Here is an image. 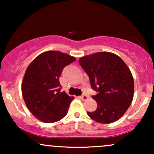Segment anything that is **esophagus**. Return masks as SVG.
<instances>
[{
    "instance_id": "esophagus-1",
    "label": "esophagus",
    "mask_w": 154,
    "mask_h": 154,
    "mask_svg": "<svg viewBox=\"0 0 154 154\" xmlns=\"http://www.w3.org/2000/svg\"><path fill=\"white\" fill-rule=\"evenodd\" d=\"M80 98H81V99L82 100H86L88 99V95H82L80 96Z\"/></svg>"
}]
</instances>
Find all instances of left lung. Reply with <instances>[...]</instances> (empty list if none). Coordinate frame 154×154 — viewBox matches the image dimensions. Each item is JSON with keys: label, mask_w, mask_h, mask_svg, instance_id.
<instances>
[{"label": "left lung", "mask_w": 154, "mask_h": 154, "mask_svg": "<svg viewBox=\"0 0 154 154\" xmlns=\"http://www.w3.org/2000/svg\"><path fill=\"white\" fill-rule=\"evenodd\" d=\"M79 63L96 91L97 109L88 115L97 122L109 124L124 115L132 101L134 80L127 64L117 55L98 52L83 56Z\"/></svg>", "instance_id": "obj_1"}]
</instances>
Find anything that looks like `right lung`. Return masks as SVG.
I'll list each match as a JSON object with an SVG mask.
<instances>
[{
    "label": "right lung",
    "mask_w": 154,
    "mask_h": 154,
    "mask_svg": "<svg viewBox=\"0 0 154 154\" xmlns=\"http://www.w3.org/2000/svg\"><path fill=\"white\" fill-rule=\"evenodd\" d=\"M75 60L66 54L49 51L37 56L26 68L22 83V96L38 119L53 123L67 114L74 97L60 92L59 77L63 69Z\"/></svg>",
    "instance_id": "1"
}]
</instances>
